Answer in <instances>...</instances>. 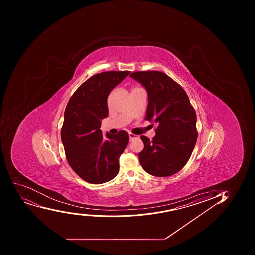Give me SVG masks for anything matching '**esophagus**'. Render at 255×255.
<instances>
[{
	"label": "esophagus",
	"instance_id": "obj_1",
	"mask_svg": "<svg viewBox=\"0 0 255 255\" xmlns=\"http://www.w3.org/2000/svg\"><path fill=\"white\" fill-rule=\"evenodd\" d=\"M138 135L136 134H132V133H129V140H132V139H136L138 138Z\"/></svg>",
	"mask_w": 255,
	"mask_h": 255
}]
</instances>
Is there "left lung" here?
Returning a JSON list of instances; mask_svg holds the SVG:
<instances>
[{
	"label": "left lung",
	"mask_w": 255,
	"mask_h": 255,
	"mask_svg": "<svg viewBox=\"0 0 255 255\" xmlns=\"http://www.w3.org/2000/svg\"><path fill=\"white\" fill-rule=\"evenodd\" d=\"M129 77L141 85L148 96L147 121L156 123L153 140L140 139L144 149L139 163L148 174L167 177L186 164L196 144V114L181 86L159 71H137Z\"/></svg>",
	"instance_id": "left-lung-1"
}]
</instances>
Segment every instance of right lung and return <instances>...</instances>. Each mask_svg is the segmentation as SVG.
<instances>
[{"instance_id": "obj_1", "label": "right lung", "mask_w": 255, "mask_h": 255, "mask_svg": "<svg viewBox=\"0 0 255 255\" xmlns=\"http://www.w3.org/2000/svg\"><path fill=\"white\" fill-rule=\"evenodd\" d=\"M130 71H107L85 81L70 99L64 114L61 141L70 166L81 179L101 184L120 171V157L129 142L125 130L104 137L101 121L109 115L107 98Z\"/></svg>"}]
</instances>
